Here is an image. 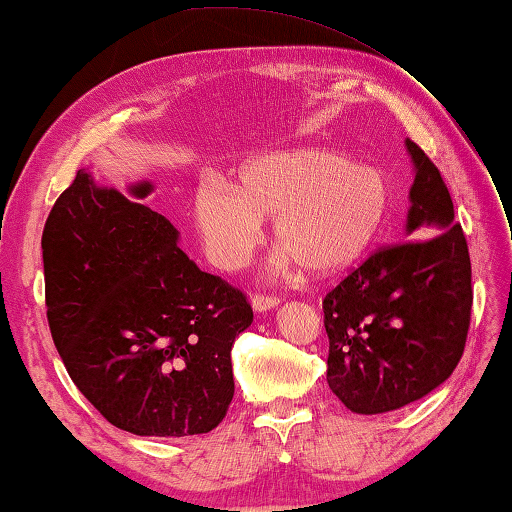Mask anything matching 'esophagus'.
Here are the masks:
<instances>
[{"instance_id":"obj_1","label":"esophagus","mask_w":512,"mask_h":512,"mask_svg":"<svg viewBox=\"0 0 512 512\" xmlns=\"http://www.w3.org/2000/svg\"><path fill=\"white\" fill-rule=\"evenodd\" d=\"M279 303V297H267V294H254V297H251V306H254L256 312H267L279 306Z\"/></svg>"}]
</instances>
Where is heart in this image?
Instances as JSON below:
<instances>
[{"label": "heart", "mask_w": 512, "mask_h": 512, "mask_svg": "<svg viewBox=\"0 0 512 512\" xmlns=\"http://www.w3.org/2000/svg\"><path fill=\"white\" fill-rule=\"evenodd\" d=\"M389 211L391 182L380 168L321 148L265 152L240 168V188L206 177L193 200L206 256L227 272L247 261L265 218H274L283 263L294 258L315 276L342 272L378 240Z\"/></svg>", "instance_id": "obj_1"}]
</instances>
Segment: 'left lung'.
Returning a JSON list of instances; mask_svg holds the SVG:
<instances>
[{"instance_id": "left-lung-1", "label": "left lung", "mask_w": 512, "mask_h": 512, "mask_svg": "<svg viewBox=\"0 0 512 512\" xmlns=\"http://www.w3.org/2000/svg\"><path fill=\"white\" fill-rule=\"evenodd\" d=\"M405 143L416 168L407 236L425 240L378 249L324 299L328 387L366 416L405 407L443 384L470 328L468 242L438 168L414 141Z\"/></svg>"}]
</instances>
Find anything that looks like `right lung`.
<instances>
[{"label":"right lung","mask_w":512,"mask_h":512,"mask_svg":"<svg viewBox=\"0 0 512 512\" xmlns=\"http://www.w3.org/2000/svg\"><path fill=\"white\" fill-rule=\"evenodd\" d=\"M152 188L123 195L78 170L42 231L47 319L69 378L107 423L137 436L206 434L227 416L231 346L254 312L141 204Z\"/></svg>","instance_id":"add662e5"}]
</instances>
